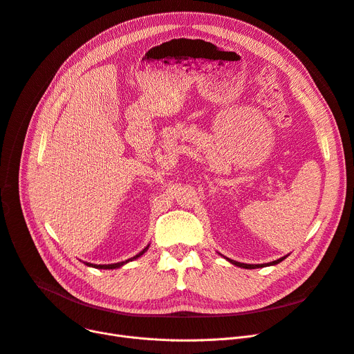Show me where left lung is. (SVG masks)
I'll use <instances>...</instances> for the list:
<instances>
[{"label": "left lung", "instance_id": "obj_1", "mask_svg": "<svg viewBox=\"0 0 354 354\" xmlns=\"http://www.w3.org/2000/svg\"><path fill=\"white\" fill-rule=\"evenodd\" d=\"M227 259H228V261H230L231 264H234V266H236V267L252 270V268H261V267H267V266H275V264H278V263H281L283 259H286V257H283V258H280V259H275V261H272V263H268V264H244V263H238V261H234V259H230V258H227Z\"/></svg>", "mask_w": 354, "mask_h": 354}]
</instances>
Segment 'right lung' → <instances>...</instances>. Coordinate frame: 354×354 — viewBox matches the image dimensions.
Wrapping results in <instances>:
<instances>
[{"mask_svg":"<svg viewBox=\"0 0 354 354\" xmlns=\"http://www.w3.org/2000/svg\"><path fill=\"white\" fill-rule=\"evenodd\" d=\"M149 248V245L143 250V251H140L138 255H135L133 258H129V259H126V261H122V263H116V264H100V266H97V264H88V263H86V266H88V267H95V268H99V270H115V268H119V267H122V266H124L126 263H129V261H133V259H136V258H139L140 255H143L145 252H146V250Z\"/></svg>","mask_w":354,"mask_h":354,"instance_id":"add662e5","label":"right lung"}]
</instances>
